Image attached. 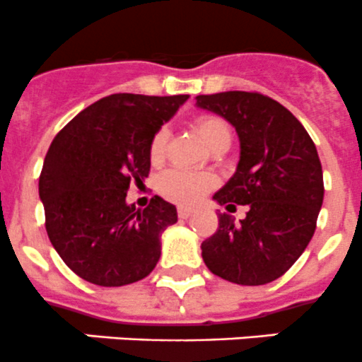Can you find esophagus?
I'll list each match as a JSON object with an SVG mask.
<instances>
[{"label":"esophagus","instance_id":"esophagus-1","mask_svg":"<svg viewBox=\"0 0 362 362\" xmlns=\"http://www.w3.org/2000/svg\"><path fill=\"white\" fill-rule=\"evenodd\" d=\"M192 214H194V210H191V208L178 206V217H180V218H189Z\"/></svg>","mask_w":362,"mask_h":362}]
</instances>
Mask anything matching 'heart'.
<instances>
[{"mask_svg": "<svg viewBox=\"0 0 362 362\" xmlns=\"http://www.w3.org/2000/svg\"><path fill=\"white\" fill-rule=\"evenodd\" d=\"M196 131L208 147L222 138H231L229 127L221 117L202 115L194 122ZM170 140V131L166 126L159 127L151 140L148 154L152 163H160L164 159ZM215 177L206 171H189V170H170L160 177L159 191L170 202L178 204H196L199 199L215 185Z\"/></svg>", "mask_w": 362, "mask_h": 362, "instance_id": "heart-1", "label": "heart"}]
</instances>
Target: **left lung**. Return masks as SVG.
Segmentation results:
<instances>
[{"instance_id":"8db88e82","label":"left lung","mask_w":362,"mask_h":362,"mask_svg":"<svg viewBox=\"0 0 362 362\" xmlns=\"http://www.w3.org/2000/svg\"><path fill=\"white\" fill-rule=\"evenodd\" d=\"M203 110L224 117L240 138V160L218 204H249L243 221L218 214V228L202 243L214 275L240 286H264L282 276L315 233L324 199L315 144L286 107L259 93L196 96Z\"/></svg>"}]
</instances>
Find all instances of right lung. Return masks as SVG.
Returning <instances> with one entry per match:
<instances>
[{
  "label": "right lung",
  "mask_w": 362,
  "mask_h": 362,
  "mask_svg": "<svg viewBox=\"0 0 362 362\" xmlns=\"http://www.w3.org/2000/svg\"><path fill=\"white\" fill-rule=\"evenodd\" d=\"M187 94H112L56 134L42 175L50 243L80 279L120 287L145 279L160 257V233L177 222L175 204L154 196L147 208L126 203L129 184L151 171V140Z\"/></svg>",
  "instance_id": "obj_1"
}]
</instances>
